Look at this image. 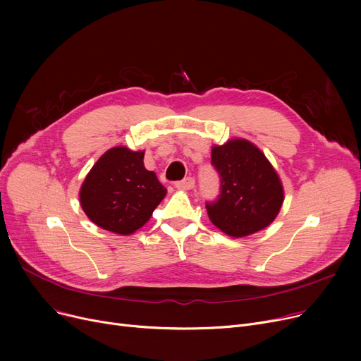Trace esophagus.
I'll use <instances>...</instances> for the list:
<instances>
[{
    "label": "esophagus",
    "instance_id": "obj_1",
    "mask_svg": "<svg viewBox=\"0 0 361 361\" xmlns=\"http://www.w3.org/2000/svg\"><path fill=\"white\" fill-rule=\"evenodd\" d=\"M176 187L180 188V190H192V188L195 187V178L193 177H185L181 181H177Z\"/></svg>",
    "mask_w": 361,
    "mask_h": 361
}]
</instances>
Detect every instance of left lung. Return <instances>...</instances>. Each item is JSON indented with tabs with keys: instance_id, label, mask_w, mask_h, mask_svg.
Here are the masks:
<instances>
[{
	"instance_id": "obj_1",
	"label": "left lung",
	"mask_w": 361,
	"mask_h": 361,
	"mask_svg": "<svg viewBox=\"0 0 361 361\" xmlns=\"http://www.w3.org/2000/svg\"><path fill=\"white\" fill-rule=\"evenodd\" d=\"M221 178L219 196L206 203L207 215L222 233L240 238L267 228L283 202L282 183L263 152L252 142L233 139L212 147Z\"/></svg>"
}]
</instances>
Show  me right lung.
<instances>
[{
    "label": "right lung",
    "instance_id": "right-lung-1",
    "mask_svg": "<svg viewBox=\"0 0 361 361\" xmlns=\"http://www.w3.org/2000/svg\"><path fill=\"white\" fill-rule=\"evenodd\" d=\"M145 152L117 146L106 150L80 187V204L101 228L128 235L150 219L166 195L154 171L143 164Z\"/></svg>",
    "mask_w": 361,
    "mask_h": 361
}]
</instances>
